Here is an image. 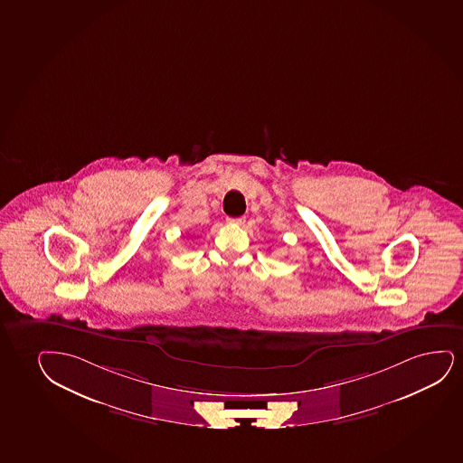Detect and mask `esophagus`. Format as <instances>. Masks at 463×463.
<instances>
[{"label":"esophagus","mask_w":463,"mask_h":463,"mask_svg":"<svg viewBox=\"0 0 463 463\" xmlns=\"http://www.w3.org/2000/svg\"><path fill=\"white\" fill-rule=\"evenodd\" d=\"M229 222L242 225V223L246 222V217H229Z\"/></svg>","instance_id":"esophagus-1"}]
</instances>
